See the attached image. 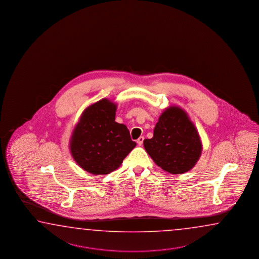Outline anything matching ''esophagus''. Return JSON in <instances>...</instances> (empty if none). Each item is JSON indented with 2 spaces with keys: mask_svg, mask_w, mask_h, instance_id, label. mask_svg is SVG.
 Instances as JSON below:
<instances>
[{
  "mask_svg": "<svg viewBox=\"0 0 259 259\" xmlns=\"http://www.w3.org/2000/svg\"><path fill=\"white\" fill-rule=\"evenodd\" d=\"M143 141H144V137L141 136V137L139 138L137 140L138 144L141 146V145H142V143H143Z\"/></svg>",
  "mask_w": 259,
  "mask_h": 259,
  "instance_id": "obj_1",
  "label": "esophagus"
}]
</instances>
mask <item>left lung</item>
<instances>
[{"label":"left lung","mask_w":259,"mask_h":259,"mask_svg":"<svg viewBox=\"0 0 259 259\" xmlns=\"http://www.w3.org/2000/svg\"><path fill=\"white\" fill-rule=\"evenodd\" d=\"M143 145L152 160L165 172L178 175L191 170L202 152L198 131L181 107H169L159 117L153 137Z\"/></svg>","instance_id":"1"}]
</instances>
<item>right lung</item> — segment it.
Segmentation results:
<instances>
[{
	"mask_svg": "<svg viewBox=\"0 0 259 259\" xmlns=\"http://www.w3.org/2000/svg\"><path fill=\"white\" fill-rule=\"evenodd\" d=\"M116 110L115 103L99 100L84 109L71 134V155L92 175L115 171L136 146L127 127L115 121Z\"/></svg>",
	"mask_w": 259,
	"mask_h": 259,
	"instance_id": "add662e5",
	"label": "right lung"
}]
</instances>
